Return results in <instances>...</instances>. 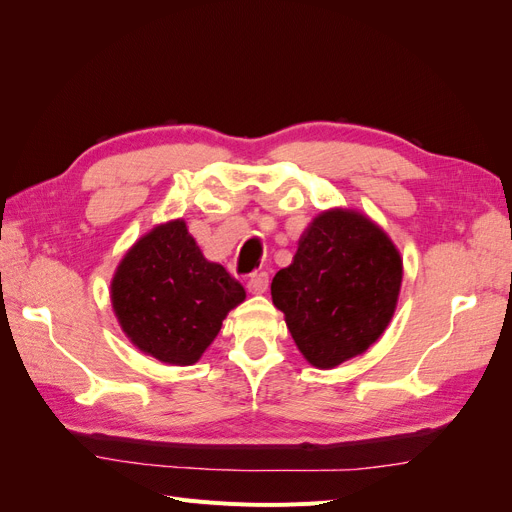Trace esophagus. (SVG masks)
Listing matches in <instances>:
<instances>
[{
  "mask_svg": "<svg viewBox=\"0 0 512 512\" xmlns=\"http://www.w3.org/2000/svg\"><path fill=\"white\" fill-rule=\"evenodd\" d=\"M267 286H269V275L265 271L254 273V275H250V280H247V290H250L252 294H262L267 290Z\"/></svg>",
  "mask_w": 512,
  "mask_h": 512,
  "instance_id": "esophagus-1",
  "label": "esophagus"
}]
</instances>
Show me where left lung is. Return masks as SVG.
<instances>
[{
  "label": "left lung",
  "instance_id": "left-lung-1",
  "mask_svg": "<svg viewBox=\"0 0 512 512\" xmlns=\"http://www.w3.org/2000/svg\"><path fill=\"white\" fill-rule=\"evenodd\" d=\"M404 262L389 235L352 209L316 215L292 265L273 277V305L305 359L331 369L363 354L389 327Z\"/></svg>",
  "mask_w": 512,
  "mask_h": 512
}]
</instances>
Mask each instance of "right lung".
I'll list each match as a JSON object with an SVG mask.
<instances>
[{
  "mask_svg": "<svg viewBox=\"0 0 512 512\" xmlns=\"http://www.w3.org/2000/svg\"><path fill=\"white\" fill-rule=\"evenodd\" d=\"M243 286L209 262L183 220L153 228L121 258L111 282L113 312L130 342L168 365L196 363Z\"/></svg>",
  "mask_w": 512,
  "mask_h": 512,
  "instance_id": "1",
  "label": "right lung"
}]
</instances>
